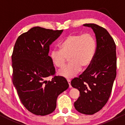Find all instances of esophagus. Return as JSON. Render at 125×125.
Segmentation results:
<instances>
[{
    "label": "esophagus",
    "instance_id": "34e87169",
    "mask_svg": "<svg viewBox=\"0 0 125 125\" xmlns=\"http://www.w3.org/2000/svg\"><path fill=\"white\" fill-rule=\"evenodd\" d=\"M67 81H68V83H69V88H71V80L70 79H67Z\"/></svg>",
    "mask_w": 125,
    "mask_h": 125
}]
</instances>
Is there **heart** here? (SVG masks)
I'll use <instances>...</instances> for the list:
<instances>
[{
  "instance_id": "heart-1",
  "label": "heart",
  "mask_w": 125,
  "mask_h": 125,
  "mask_svg": "<svg viewBox=\"0 0 125 125\" xmlns=\"http://www.w3.org/2000/svg\"><path fill=\"white\" fill-rule=\"evenodd\" d=\"M60 50L54 49L50 58L56 68H63L67 58L69 64L59 71V74L66 78H73L81 68L86 69L92 63L96 51V42L92 34H71L59 44Z\"/></svg>"
}]
</instances>
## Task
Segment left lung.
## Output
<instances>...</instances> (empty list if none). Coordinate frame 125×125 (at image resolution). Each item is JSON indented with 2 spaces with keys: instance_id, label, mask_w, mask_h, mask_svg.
I'll return each mask as SVG.
<instances>
[{
  "instance_id": "1",
  "label": "left lung",
  "mask_w": 125,
  "mask_h": 125,
  "mask_svg": "<svg viewBox=\"0 0 125 125\" xmlns=\"http://www.w3.org/2000/svg\"><path fill=\"white\" fill-rule=\"evenodd\" d=\"M91 27L96 39V51L92 63L71 84L80 93L74 102L76 110L84 115H93L101 110L112 91L116 76V52L113 39L106 30L95 24Z\"/></svg>"
}]
</instances>
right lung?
I'll use <instances>...</instances> for the list:
<instances>
[{
	"label": "right lung",
	"mask_w": 125,
	"mask_h": 125,
	"mask_svg": "<svg viewBox=\"0 0 125 125\" xmlns=\"http://www.w3.org/2000/svg\"><path fill=\"white\" fill-rule=\"evenodd\" d=\"M62 30L34 27L19 36L12 54L13 84L26 109L36 115L54 111L57 96L69 87L63 76H56L49 47ZM51 76L47 82L46 78Z\"/></svg>",
	"instance_id": "1"
}]
</instances>
